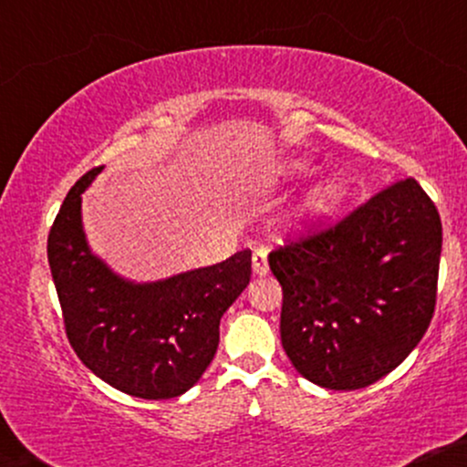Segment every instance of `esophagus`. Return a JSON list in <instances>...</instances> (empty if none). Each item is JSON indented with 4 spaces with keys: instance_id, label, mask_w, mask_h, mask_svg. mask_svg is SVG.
<instances>
[{
    "instance_id": "1",
    "label": "esophagus",
    "mask_w": 467,
    "mask_h": 467,
    "mask_svg": "<svg viewBox=\"0 0 467 467\" xmlns=\"http://www.w3.org/2000/svg\"><path fill=\"white\" fill-rule=\"evenodd\" d=\"M252 272H254L256 276H265L267 272H270L265 250H254V254H252Z\"/></svg>"
}]
</instances>
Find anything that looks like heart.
<instances>
[{
    "label": "heart",
    "mask_w": 467,
    "mask_h": 467,
    "mask_svg": "<svg viewBox=\"0 0 467 467\" xmlns=\"http://www.w3.org/2000/svg\"><path fill=\"white\" fill-rule=\"evenodd\" d=\"M281 171L287 178H298V175H303L305 171H307V162H303V160H292V162L283 164ZM345 195L347 192L342 189V184H337V182H323V184L316 186V189L307 195V200H305V217L316 219L336 211V208L345 202Z\"/></svg>",
    "instance_id": "obj_1"
}]
</instances>
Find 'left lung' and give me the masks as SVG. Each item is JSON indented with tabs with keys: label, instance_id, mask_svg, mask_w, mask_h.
<instances>
[{
	"label": "left lung",
	"instance_id": "left-lung-1",
	"mask_svg": "<svg viewBox=\"0 0 467 467\" xmlns=\"http://www.w3.org/2000/svg\"><path fill=\"white\" fill-rule=\"evenodd\" d=\"M439 256L441 219L412 178L272 250L294 368L318 387L356 390L400 367L435 314Z\"/></svg>",
	"mask_w": 467,
	"mask_h": 467
}]
</instances>
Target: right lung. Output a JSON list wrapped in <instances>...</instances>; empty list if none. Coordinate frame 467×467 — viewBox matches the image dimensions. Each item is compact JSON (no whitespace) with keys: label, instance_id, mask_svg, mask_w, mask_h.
I'll list each match as a JSON object with an SVG mask.
<instances>
[{"label":"right lung","instance_id":"right-lung-1","mask_svg":"<svg viewBox=\"0 0 467 467\" xmlns=\"http://www.w3.org/2000/svg\"><path fill=\"white\" fill-rule=\"evenodd\" d=\"M100 166L67 192L47 234V264L69 345L103 382L142 400L186 393L219 345V320L250 283L252 252L158 283L116 276L85 241L80 195Z\"/></svg>","mask_w":467,"mask_h":467}]
</instances>
